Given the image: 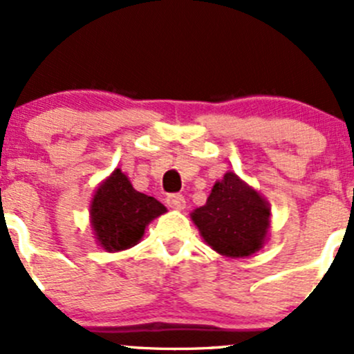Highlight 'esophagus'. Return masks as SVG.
I'll list each match as a JSON object with an SVG mask.
<instances>
[{
    "mask_svg": "<svg viewBox=\"0 0 354 354\" xmlns=\"http://www.w3.org/2000/svg\"><path fill=\"white\" fill-rule=\"evenodd\" d=\"M167 206L172 207V209H177V211H180V209L185 207V199L182 194H169L165 199Z\"/></svg>",
    "mask_w": 354,
    "mask_h": 354,
    "instance_id": "obj_1",
    "label": "esophagus"
}]
</instances>
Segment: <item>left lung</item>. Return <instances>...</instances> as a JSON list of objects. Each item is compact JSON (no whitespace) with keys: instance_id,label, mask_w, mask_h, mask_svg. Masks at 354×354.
Here are the masks:
<instances>
[{"instance_id":"8db88e82","label":"left lung","mask_w":354,"mask_h":354,"mask_svg":"<svg viewBox=\"0 0 354 354\" xmlns=\"http://www.w3.org/2000/svg\"><path fill=\"white\" fill-rule=\"evenodd\" d=\"M191 218L212 250L231 258H243L263 246L270 207L236 174L227 172L214 184L207 203L197 207Z\"/></svg>"}]
</instances>
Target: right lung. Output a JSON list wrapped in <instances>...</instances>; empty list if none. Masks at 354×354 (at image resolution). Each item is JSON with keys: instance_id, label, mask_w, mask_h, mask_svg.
<instances>
[{"instance_id": "right-lung-1", "label": "right lung", "mask_w": 354, "mask_h": 354, "mask_svg": "<svg viewBox=\"0 0 354 354\" xmlns=\"http://www.w3.org/2000/svg\"><path fill=\"white\" fill-rule=\"evenodd\" d=\"M165 211L155 197L135 191L128 177L116 169L94 194L91 221L102 248L121 252L136 245L147 224Z\"/></svg>"}]
</instances>
